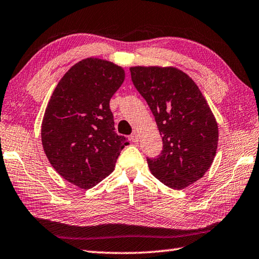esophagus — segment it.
Here are the masks:
<instances>
[{
  "mask_svg": "<svg viewBox=\"0 0 259 259\" xmlns=\"http://www.w3.org/2000/svg\"><path fill=\"white\" fill-rule=\"evenodd\" d=\"M131 140H133V143H138L139 141V135L137 133H134L131 135Z\"/></svg>",
  "mask_w": 259,
  "mask_h": 259,
  "instance_id": "1",
  "label": "esophagus"
}]
</instances>
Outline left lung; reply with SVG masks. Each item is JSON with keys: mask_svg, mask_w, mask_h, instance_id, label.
I'll list each match as a JSON object with an SVG mask.
<instances>
[{"mask_svg": "<svg viewBox=\"0 0 259 259\" xmlns=\"http://www.w3.org/2000/svg\"><path fill=\"white\" fill-rule=\"evenodd\" d=\"M130 72L163 137L160 155L147 159L151 174L170 189H185L213 163L219 140L214 115L194 80L181 69L135 66Z\"/></svg>", "mask_w": 259, "mask_h": 259, "instance_id": "1", "label": "left lung"}]
</instances>
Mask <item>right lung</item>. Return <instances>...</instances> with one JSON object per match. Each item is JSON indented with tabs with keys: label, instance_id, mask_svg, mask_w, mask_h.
I'll return each instance as SVG.
<instances>
[{
	"label": "right lung",
	"instance_id": "1",
	"mask_svg": "<svg viewBox=\"0 0 259 259\" xmlns=\"http://www.w3.org/2000/svg\"><path fill=\"white\" fill-rule=\"evenodd\" d=\"M122 67L85 58L56 86L41 123L45 154L55 170L82 190L112 173L129 143L114 131L110 100L124 80Z\"/></svg>",
	"mask_w": 259,
	"mask_h": 259
}]
</instances>
